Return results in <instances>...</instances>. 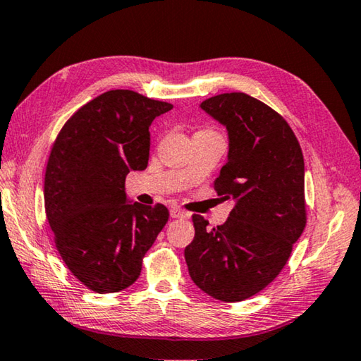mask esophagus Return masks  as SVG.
I'll return each instance as SVG.
<instances>
[{
    "instance_id": "34e87169",
    "label": "esophagus",
    "mask_w": 361,
    "mask_h": 361,
    "mask_svg": "<svg viewBox=\"0 0 361 361\" xmlns=\"http://www.w3.org/2000/svg\"><path fill=\"white\" fill-rule=\"evenodd\" d=\"M170 216H172L173 219H181V218H186V213L180 208L172 207V208H170Z\"/></svg>"
}]
</instances>
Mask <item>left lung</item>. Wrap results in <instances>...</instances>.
I'll return each instance as SVG.
<instances>
[{"label":"left lung","mask_w":361,"mask_h":361,"mask_svg":"<svg viewBox=\"0 0 361 361\" xmlns=\"http://www.w3.org/2000/svg\"><path fill=\"white\" fill-rule=\"evenodd\" d=\"M226 128V166L214 180L235 205L222 226L194 214L185 249L189 276L209 297L241 301L271 283L306 226L305 161L289 124L245 93H224L199 106Z\"/></svg>","instance_id":"1"}]
</instances>
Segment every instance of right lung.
<instances>
[{"mask_svg": "<svg viewBox=\"0 0 361 361\" xmlns=\"http://www.w3.org/2000/svg\"><path fill=\"white\" fill-rule=\"evenodd\" d=\"M172 104L112 90L85 104L58 134L45 170L44 200L55 243L88 289L133 286L142 259L167 224L169 209L128 197L129 172L145 170L149 126Z\"/></svg>", "mask_w": 361, "mask_h": 361, "instance_id": "right-lung-1", "label": "right lung"}]
</instances>
